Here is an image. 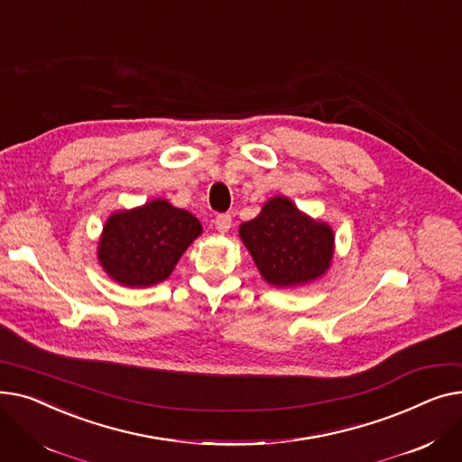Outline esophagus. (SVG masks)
<instances>
[{
  "instance_id": "obj_1",
  "label": "esophagus",
  "mask_w": 462,
  "mask_h": 462,
  "mask_svg": "<svg viewBox=\"0 0 462 462\" xmlns=\"http://www.w3.org/2000/svg\"><path fill=\"white\" fill-rule=\"evenodd\" d=\"M232 226V217L230 215H218L215 218V228L218 234H226Z\"/></svg>"
}]
</instances>
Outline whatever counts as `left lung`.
<instances>
[{
    "label": "left lung",
    "instance_id": "left-lung-1",
    "mask_svg": "<svg viewBox=\"0 0 462 462\" xmlns=\"http://www.w3.org/2000/svg\"><path fill=\"white\" fill-rule=\"evenodd\" d=\"M239 237L262 279L275 288H298L322 279L335 254L333 228L301 211L286 197H273Z\"/></svg>",
    "mask_w": 462,
    "mask_h": 462
}]
</instances>
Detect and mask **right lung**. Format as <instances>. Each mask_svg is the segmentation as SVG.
<instances>
[{
    "label": "right lung",
    "mask_w": 462,
    "mask_h": 462,
    "mask_svg": "<svg viewBox=\"0 0 462 462\" xmlns=\"http://www.w3.org/2000/svg\"><path fill=\"white\" fill-rule=\"evenodd\" d=\"M200 234L202 225L192 213L155 199L106 218L97 260L117 284L148 288L170 277Z\"/></svg>",
    "instance_id": "obj_1"
}]
</instances>
